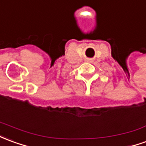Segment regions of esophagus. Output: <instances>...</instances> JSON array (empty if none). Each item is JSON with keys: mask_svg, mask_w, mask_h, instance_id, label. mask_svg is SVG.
<instances>
[{"mask_svg": "<svg viewBox=\"0 0 146 146\" xmlns=\"http://www.w3.org/2000/svg\"><path fill=\"white\" fill-rule=\"evenodd\" d=\"M88 62H91V59H88Z\"/></svg>", "mask_w": 146, "mask_h": 146, "instance_id": "1", "label": "esophagus"}]
</instances>
